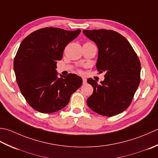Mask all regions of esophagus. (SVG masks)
<instances>
[{"instance_id": "obj_1", "label": "esophagus", "mask_w": 158, "mask_h": 158, "mask_svg": "<svg viewBox=\"0 0 158 158\" xmlns=\"http://www.w3.org/2000/svg\"><path fill=\"white\" fill-rule=\"evenodd\" d=\"M82 82H83V85H86V78H82Z\"/></svg>"}]
</instances>
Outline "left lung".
I'll return each mask as SVG.
<instances>
[{
    "mask_svg": "<svg viewBox=\"0 0 158 158\" xmlns=\"http://www.w3.org/2000/svg\"><path fill=\"white\" fill-rule=\"evenodd\" d=\"M83 33L98 48L96 67L105 72L100 84L89 78L93 94L86 100L97 113L112 117L129 107L140 81V62L129 41L112 30H84Z\"/></svg>",
    "mask_w": 158,
    "mask_h": 158,
    "instance_id": "left-lung-1",
    "label": "left lung"
}]
</instances>
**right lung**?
<instances>
[{
    "label": "right lung",
    "instance_id": "1",
    "mask_svg": "<svg viewBox=\"0 0 158 158\" xmlns=\"http://www.w3.org/2000/svg\"><path fill=\"white\" fill-rule=\"evenodd\" d=\"M81 30L46 27L35 31L22 41L14 61L16 82L32 108L41 113L56 112L68 104L82 79L73 73L57 77L58 60Z\"/></svg>",
    "mask_w": 158,
    "mask_h": 158
}]
</instances>
